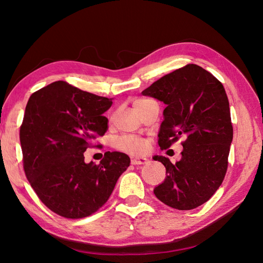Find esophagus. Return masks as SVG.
Wrapping results in <instances>:
<instances>
[{
	"label": "esophagus",
	"mask_w": 263,
	"mask_h": 263,
	"mask_svg": "<svg viewBox=\"0 0 263 263\" xmlns=\"http://www.w3.org/2000/svg\"><path fill=\"white\" fill-rule=\"evenodd\" d=\"M147 159L146 158H132V164L137 165V164H144L146 163Z\"/></svg>",
	"instance_id": "34e87169"
}]
</instances>
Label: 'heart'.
Here are the masks:
<instances>
[{
    "mask_svg": "<svg viewBox=\"0 0 263 263\" xmlns=\"http://www.w3.org/2000/svg\"><path fill=\"white\" fill-rule=\"evenodd\" d=\"M140 102L142 101H136L135 102V105ZM115 146L118 149L126 151V153H129L132 155H141L146 150V141L130 136H124L116 140Z\"/></svg>",
    "mask_w": 263,
    "mask_h": 263,
    "instance_id": "b5f03b06",
    "label": "heart"
}]
</instances>
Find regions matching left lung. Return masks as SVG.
I'll list each match as a JSON object with an SVG mask.
<instances>
[{
	"mask_svg": "<svg viewBox=\"0 0 263 263\" xmlns=\"http://www.w3.org/2000/svg\"><path fill=\"white\" fill-rule=\"evenodd\" d=\"M141 94L165 104L158 133L161 149L185 137L176 164L163 156L153 157L166 170L154 193L172 209H196L216 192L227 171L233 126L224 86L202 67L187 65L163 76Z\"/></svg>",
	"mask_w": 263,
	"mask_h": 263,
	"instance_id": "obj_1",
	"label": "left lung"
}]
</instances>
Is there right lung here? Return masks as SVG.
I'll list each match as a JSON object with an SVG mask.
<instances>
[{"label": "right lung", "instance_id": "obj_1", "mask_svg": "<svg viewBox=\"0 0 263 263\" xmlns=\"http://www.w3.org/2000/svg\"><path fill=\"white\" fill-rule=\"evenodd\" d=\"M112 101L55 81L27 102L20 130L24 170L41 201L60 216L97 212L129 166V157L118 151H107L100 164L84 161L86 148L107 129L103 114Z\"/></svg>", "mask_w": 263, "mask_h": 263}]
</instances>
